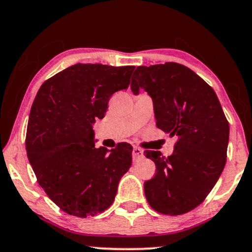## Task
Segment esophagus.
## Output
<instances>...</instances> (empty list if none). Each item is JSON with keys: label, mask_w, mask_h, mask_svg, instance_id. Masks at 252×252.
Wrapping results in <instances>:
<instances>
[{"label": "esophagus", "mask_w": 252, "mask_h": 252, "mask_svg": "<svg viewBox=\"0 0 252 252\" xmlns=\"http://www.w3.org/2000/svg\"><path fill=\"white\" fill-rule=\"evenodd\" d=\"M143 150H141L139 148H133V150H132V159H133V161H138L139 159L141 158H143Z\"/></svg>", "instance_id": "1"}]
</instances>
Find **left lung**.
Here are the masks:
<instances>
[{"label": "left lung", "mask_w": 252, "mask_h": 252, "mask_svg": "<svg viewBox=\"0 0 252 252\" xmlns=\"http://www.w3.org/2000/svg\"><path fill=\"white\" fill-rule=\"evenodd\" d=\"M131 91L143 88L154 101L156 124L178 137L173 154H144L156 164V174L144 183L152 209L181 215L202 203L227 161L229 123L214 89L192 69L178 63L139 66Z\"/></svg>", "instance_id": "obj_1"}]
</instances>
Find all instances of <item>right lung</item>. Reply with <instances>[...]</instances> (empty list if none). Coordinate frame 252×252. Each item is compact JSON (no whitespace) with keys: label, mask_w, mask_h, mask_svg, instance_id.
I'll return each instance as SVG.
<instances>
[{"label":"right lung","mask_w":252,"mask_h":252,"mask_svg":"<svg viewBox=\"0 0 252 252\" xmlns=\"http://www.w3.org/2000/svg\"><path fill=\"white\" fill-rule=\"evenodd\" d=\"M135 66L75 63L41 85L29 116L25 148L38 184L62 211L78 218L106 211L131 166L132 146L95 148V120Z\"/></svg>","instance_id":"1"}]
</instances>
